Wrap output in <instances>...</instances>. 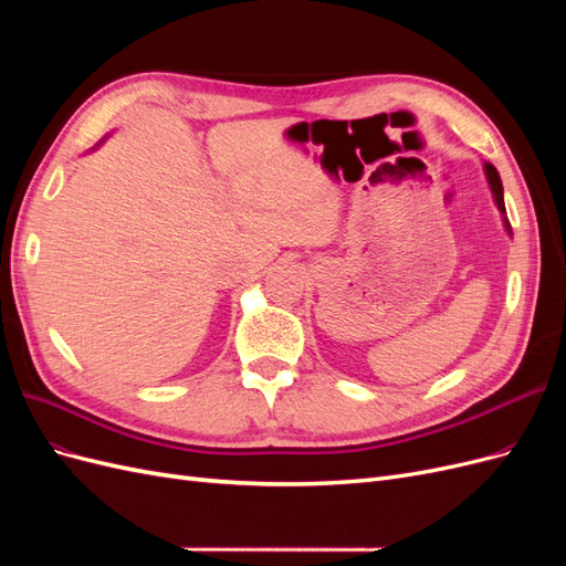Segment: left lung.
I'll use <instances>...</instances> for the list:
<instances>
[{
	"instance_id": "obj_1",
	"label": "left lung",
	"mask_w": 566,
	"mask_h": 566,
	"mask_svg": "<svg viewBox=\"0 0 566 566\" xmlns=\"http://www.w3.org/2000/svg\"><path fill=\"white\" fill-rule=\"evenodd\" d=\"M484 172H486V179H489V186L493 191V198H495V205H499V210L505 214V200H503V184H501V177H499V169H495L491 163H484ZM505 221V229L510 231V224L507 219L503 217Z\"/></svg>"
}]
</instances>
